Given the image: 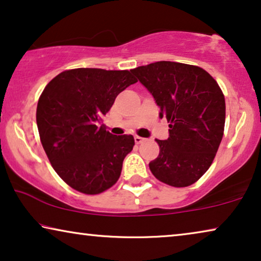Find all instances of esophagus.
<instances>
[{"label":"esophagus","instance_id":"34e87169","mask_svg":"<svg viewBox=\"0 0 261 261\" xmlns=\"http://www.w3.org/2000/svg\"><path fill=\"white\" fill-rule=\"evenodd\" d=\"M134 141H135V144H141V142H144L145 141V139L144 138H141V137H134Z\"/></svg>","mask_w":261,"mask_h":261}]
</instances>
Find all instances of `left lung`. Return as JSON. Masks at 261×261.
Returning <instances> with one entry per match:
<instances>
[{
    "mask_svg": "<svg viewBox=\"0 0 261 261\" xmlns=\"http://www.w3.org/2000/svg\"><path fill=\"white\" fill-rule=\"evenodd\" d=\"M130 72L170 123L169 138L156 140L159 155L149 170L171 187L194 184L212 165L223 137L226 102L219 84L201 67L174 62L152 63Z\"/></svg>",
    "mask_w": 261,
    "mask_h": 261,
    "instance_id": "1",
    "label": "left lung"
}]
</instances>
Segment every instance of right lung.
Here are the masks:
<instances>
[{
	"instance_id": "right-lung-1",
	"label": "right lung",
	"mask_w": 261,
	"mask_h": 261,
	"mask_svg": "<svg viewBox=\"0 0 261 261\" xmlns=\"http://www.w3.org/2000/svg\"><path fill=\"white\" fill-rule=\"evenodd\" d=\"M134 83L130 71L82 67L64 71L45 87L37 107L39 135L53 169L74 190L101 194L119 179L134 138L98 124Z\"/></svg>"
}]
</instances>
